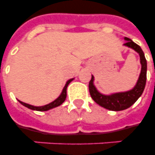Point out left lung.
Masks as SVG:
<instances>
[{
    "instance_id": "8db88e82",
    "label": "left lung",
    "mask_w": 155,
    "mask_h": 155,
    "mask_svg": "<svg viewBox=\"0 0 155 155\" xmlns=\"http://www.w3.org/2000/svg\"><path fill=\"white\" fill-rule=\"evenodd\" d=\"M126 40L125 46L132 48L136 52L138 53L140 56V63L142 65L141 73L137 82L133 89L124 92H117L111 95H104L97 91L96 87L94 86V76L92 75V79L90 80L89 92L91 97L95 102L98 104L103 108L112 111H121L126 108H130L133 105L137 99L142 96V92L144 91L146 82H147V59L145 58V54L142 51V48L134 42L129 38H125Z\"/></svg>"
}]
</instances>
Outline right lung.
Wrapping results in <instances>:
<instances>
[{
	"mask_svg": "<svg viewBox=\"0 0 155 155\" xmlns=\"http://www.w3.org/2000/svg\"><path fill=\"white\" fill-rule=\"evenodd\" d=\"M74 79H70L69 80L67 81L66 83L65 86L63 87V91L61 92L60 96L57 98L56 100H54V101H52L51 103L48 104H46V105H43V106H34V105H31V104H26V103H24V102L18 100V101L20 102L22 105H24L25 107L26 108H30V109H32V110H36V111H47V110H50V109H51V108H55V107H58V106L61 105L63 102L65 101L66 100V97H67V87H68V84H70Z\"/></svg>",
	"mask_w": 155,
	"mask_h": 155,
	"instance_id": "1",
	"label": "right lung"
}]
</instances>
